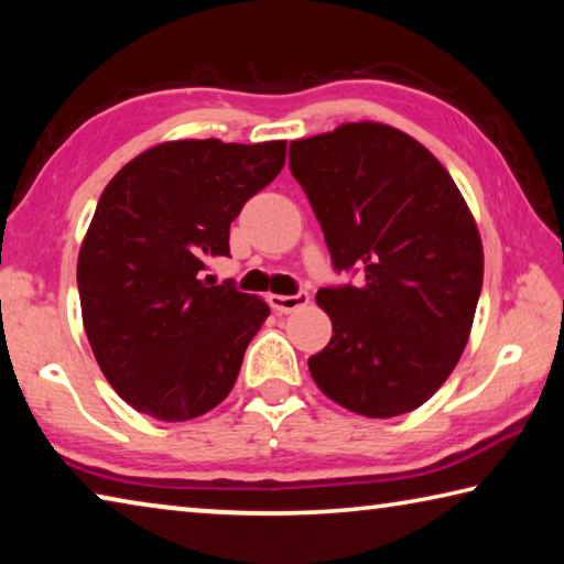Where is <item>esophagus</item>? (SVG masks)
<instances>
[{
  "label": "esophagus",
  "instance_id": "obj_1",
  "mask_svg": "<svg viewBox=\"0 0 564 564\" xmlns=\"http://www.w3.org/2000/svg\"><path fill=\"white\" fill-rule=\"evenodd\" d=\"M308 301H311V295L305 291H299L295 295H279V293L269 295V303L275 313L299 311V308H303V305H308Z\"/></svg>",
  "mask_w": 564,
  "mask_h": 564
}]
</instances>
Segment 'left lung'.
I'll return each instance as SVG.
<instances>
[{
    "instance_id": "1",
    "label": "left lung",
    "mask_w": 564,
    "mask_h": 564,
    "mask_svg": "<svg viewBox=\"0 0 564 564\" xmlns=\"http://www.w3.org/2000/svg\"><path fill=\"white\" fill-rule=\"evenodd\" d=\"M291 174L326 236L333 269L358 285L316 301L330 343L316 386L366 417L415 410L460 360L482 289V243L453 176L420 141L376 121L291 141Z\"/></svg>"
}]
</instances>
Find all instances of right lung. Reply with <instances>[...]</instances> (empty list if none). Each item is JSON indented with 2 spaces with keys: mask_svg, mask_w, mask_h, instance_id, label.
I'll return each instance as SVG.
<instances>
[{
  "mask_svg": "<svg viewBox=\"0 0 564 564\" xmlns=\"http://www.w3.org/2000/svg\"><path fill=\"white\" fill-rule=\"evenodd\" d=\"M283 164L285 141H166L104 188L76 263L82 318L101 373L139 413L181 423L231 393L271 308L202 273Z\"/></svg>",
  "mask_w": 564,
  "mask_h": 564,
  "instance_id": "obj_1",
  "label": "right lung"
}]
</instances>
